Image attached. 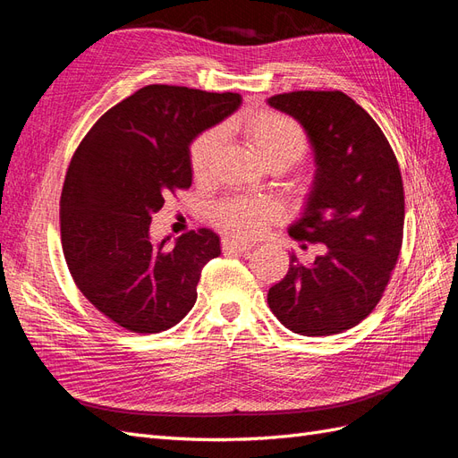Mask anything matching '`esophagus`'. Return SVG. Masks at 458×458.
<instances>
[{"label":"esophagus","instance_id":"obj_1","mask_svg":"<svg viewBox=\"0 0 458 458\" xmlns=\"http://www.w3.org/2000/svg\"><path fill=\"white\" fill-rule=\"evenodd\" d=\"M254 244H250V242H246V241H242V239H237V237H225L224 241H221V248H224V250H234V252H246V250H250Z\"/></svg>","mask_w":458,"mask_h":458}]
</instances>
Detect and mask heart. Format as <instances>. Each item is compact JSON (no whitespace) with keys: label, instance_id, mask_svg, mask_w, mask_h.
Here are the masks:
<instances>
[{"label":"heart","instance_id":"b5f03b06","mask_svg":"<svg viewBox=\"0 0 458 458\" xmlns=\"http://www.w3.org/2000/svg\"><path fill=\"white\" fill-rule=\"evenodd\" d=\"M239 130L261 160L271 165L298 164L308 152V135L300 123L275 110H259L239 120ZM221 147V131L212 128L195 137L189 148L191 172L199 182L212 175ZM283 217V206L269 197H231L214 208V221L239 237H256L273 221Z\"/></svg>","mask_w":458,"mask_h":458}]
</instances>
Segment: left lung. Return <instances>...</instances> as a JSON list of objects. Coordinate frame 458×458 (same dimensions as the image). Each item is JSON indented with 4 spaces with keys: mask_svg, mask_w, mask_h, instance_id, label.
Listing matches in <instances>:
<instances>
[{
    "mask_svg": "<svg viewBox=\"0 0 458 458\" xmlns=\"http://www.w3.org/2000/svg\"><path fill=\"white\" fill-rule=\"evenodd\" d=\"M269 105L301 123L317 164L306 212L288 233L327 248L310 266L290 256L267 303L296 335H338L377 308L397 263L405 224L399 164L378 123L342 91L281 93Z\"/></svg>",
    "mask_w": 458,
    "mask_h": 458,
    "instance_id": "left-lung-1",
    "label": "left lung"
}]
</instances>
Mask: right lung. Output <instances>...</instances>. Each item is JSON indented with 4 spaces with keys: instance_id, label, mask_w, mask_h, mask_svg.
Masks as SVG:
<instances>
[{
    "instance_id": "right-lung-1",
    "label": "right lung",
    "mask_w": 458,
    "mask_h": 458,
    "mask_svg": "<svg viewBox=\"0 0 458 458\" xmlns=\"http://www.w3.org/2000/svg\"><path fill=\"white\" fill-rule=\"evenodd\" d=\"M239 105V93L147 86L108 108L74 152L59 214L66 266L95 310L130 332L182 321L202 267L221 252L210 229L174 246L152 242L148 229L164 199L191 187V141Z\"/></svg>"
}]
</instances>
